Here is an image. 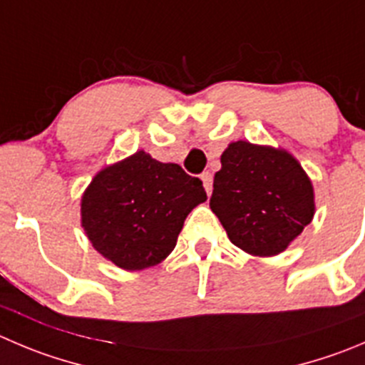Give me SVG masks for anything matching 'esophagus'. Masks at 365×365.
Returning a JSON list of instances; mask_svg holds the SVG:
<instances>
[{
    "label": "esophagus",
    "mask_w": 365,
    "mask_h": 365,
    "mask_svg": "<svg viewBox=\"0 0 365 365\" xmlns=\"http://www.w3.org/2000/svg\"><path fill=\"white\" fill-rule=\"evenodd\" d=\"M200 179H202V185H204V190H206L207 195H211V192H213V175H211L210 172H204L202 175H200Z\"/></svg>",
    "instance_id": "34e87169"
}]
</instances>
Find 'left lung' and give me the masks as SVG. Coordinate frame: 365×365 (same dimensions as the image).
Instances as JSON below:
<instances>
[{
    "label": "left lung",
    "mask_w": 365,
    "mask_h": 365,
    "mask_svg": "<svg viewBox=\"0 0 365 365\" xmlns=\"http://www.w3.org/2000/svg\"><path fill=\"white\" fill-rule=\"evenodd\" d=\"M210 207L229 240L252 256L289 247L315 213L314 186L284 148L232 141L220 155Z\"/></svg>",
    "instance_id": "left-lung-1"
}]
</instances>
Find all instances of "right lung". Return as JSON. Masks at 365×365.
<instances>
[{
    "label": "right lung",
    "mask_w": 365,
    "mask_h": 365,
    "mask_svg": "<svg viewBox=\"0 0 365 365\" xmlns=\"http://www.w3.org/2000/svg\"><path fill=\"white\" fill-rule=\"evenodd\" d=\"M207 197L202 180L145 150L100 170L81 200L86 237L123 270L161 263L190 211Z\"/></svg>",
    "instance_id": "add662e5"
}]
</instances>
